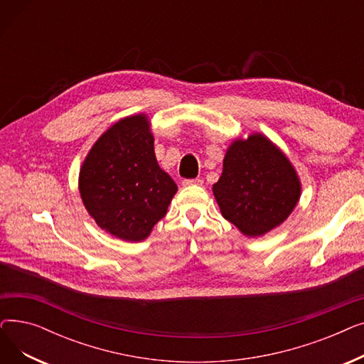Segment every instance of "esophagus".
<instances>
[{
  "label": "esophagus",
  "mask_w": 364,
  "mask_h": 364,
  "mask_svg": "<svg viewBox=\"0 0 364 364\" xmlns=\"http://www.w3.org/2000/svg\"><path fill=\"white\" fill-rule=\"evenodd\" d=\"M203 181L200 178H186L183 180V186L188 187V186H200Z\"/></svg>",
  "instance_id": "esophagus-1"
}]
</instances>
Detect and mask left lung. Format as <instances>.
Instances as JSON below:
<instances>
[{
    "label": "left lung",
    "mask_w": 364,
    "mask_h": 364,
    "mask_svg": "<svg viewBox=\"0 0 364 364\" xmlns=\"http://www.w3.org/2000/svg\"><path fill=\"white\" fill-rule=\"evenodd\" d=\"M223 217L250 237L280 225L296 206L301 183L289 159L262 134L235 140L213 186Z\"/></svg>",
    "instance_id": "1"
}]
</instances>
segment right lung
<instances>
[{"label": "right lung", "instance_id": "1", "mask_svg": "<svg viewBox=\"0 0 364 364\" xmlns=\"http://www.w3.org/2000/svg\"><path fill=\"white\" fill-rule=\"evenodd\" d=\"M88 214L107 233L144 240L166 214L177 184L158 165L146 114L112 125L95 141L80 171Z\"/></svg>", "mask_w": 364, "mask_h": 364}]
</instances>
